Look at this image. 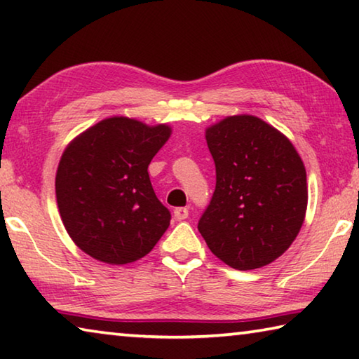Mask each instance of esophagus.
Returning a JSON list of instances; mask_svg holds the SVG:
<instances>
[{"instance_id": "obj_1", "label": "esophagus", "mask_w": 359, "mask_h": 359, "mask_svg": "<svg viewBox=\"0 0 359 359\" xmlns=\"http://www.w3.org/2000/svg\"><path fill=\"white\" fill-rule=\"evenodd\" d=\"M187 217H188V209H187V208H177V209H174V218H175V220L182 222V220H185Z\"/></svg>"}]
</instances>
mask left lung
Returning <instances> with one entry per match:
<instances>
[{
	"instance_id": "8db88e82",
	"label": "left lung",
	"mask_w": 359,
	"mask_h": 359,
	"mask_svg": "<svg viewBox=\"0 0 359 359\" xmlns=\"http://www.w3.org/2000/svg\"><path fill=\"white\" fill-rule=\"evenodd\" d=\"M217 184L198 229L210 252L234 269L272 263L293 244L307 209L306 168L293 144L253 115L205 130Z\"/></svg>"
}]
</instances>
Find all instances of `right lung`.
Here are the masks:
<instances>
[{
    "instance_id": "add662e5",
    "label": "right lung",
    "mask_w": 359,
    "mask_h": 359,
    "mask_svg": "<svg viewBox=\"0 0 359 359\" xmlns=\"http://www.w3.org/2000/svg\"><path fill=\"white\" fill-rule=\"evenodd\" d=\"M169 136L168 125L111 117L65 149L57 204L82 252L102 263L126 264L145 257L165 234L171 212L156 198L147 169Z\"/></svg>"
}]
</instances>
